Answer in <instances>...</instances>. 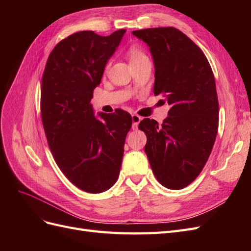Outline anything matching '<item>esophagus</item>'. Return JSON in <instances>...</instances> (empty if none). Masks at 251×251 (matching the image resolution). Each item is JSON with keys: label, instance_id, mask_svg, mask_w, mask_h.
I'll return each instance as SVG.
<instances>
[{"label": "esophagus", "instance_id": "obj_1", "mask_svg": "<svg viewBox=\"0 0 251 251\" xmlns=\"http://www.w3.org/2000/svg\"><path fill=\"white\" fill-rule=\"evenodd\" d=\"M141 117L139 115H137V114H133L132 115V121H133V128H137L139 123L141 121Z\"/></svg>", "mask_w": 251, "mask_h": 251}]
</instances>
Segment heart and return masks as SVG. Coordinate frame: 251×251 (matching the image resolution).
Masks as SVG:
<instances>
[{
    "label": "heart",
    "instance_id": "obj_1",
    "mask_svg": "<svg viewBox=\"0 0 251 251\" xmlns=\"http://www.w3.org/2000/svg\"><path fill=\"white\" fill-rule=\"evenodd\" d=\"M128 56H130L131 62H136V60H139L141 58L147 57V55L144 53L136 47H132L130 50H128Z\"/></svg>",
    "mask_w": 251,
    "mask_h": 251
}]
</instances>
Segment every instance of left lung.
<instances>
[{
    "mask_svg": "<svg viewBox=\"0 0 251 251\" xmlns=\"http://www.w3.org/2000/svg\"><path fill=\"white\" fill-rule=\"evenodd\" d=\"M148 44L154 59V94L171 105L161 126L144 118V151L159 183L181 189L199 176L211 153L219 126V102L211 67L202 50L174 27L132 32Z\"/></svg>",
    "mask_w": 251,
    "mask_h": 251,
    "instance_id": "left-lung-1",
    "label": "left lung"
}]
</instances>
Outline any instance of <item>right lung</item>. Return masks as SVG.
I'll list each match as a JSON object with an SVG mask.
<instances>
[{"label": "right lung", "instance_id": "obj_1", "mask_svg": "<svg viewBox=\"0 0 251 251\" xmlns=\"http://www.w3.org/2000/svg\"><path fill=\"white\" fill-rule=\"evenodd\" d=\"M126 29L101 36L80 31L60 41L50 53L41 87V113L53 158L71 183L100 194L118 179L126 134L127 112L100 113L91 104L104 67Z\"/></svg>", "mask_w": 251, "mask_h": 251}]
</instances>
